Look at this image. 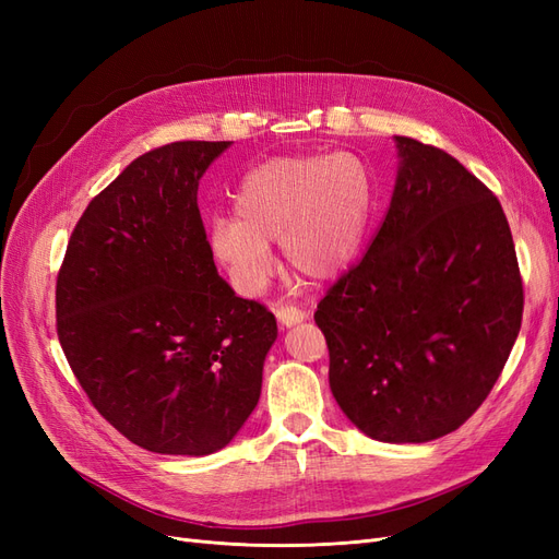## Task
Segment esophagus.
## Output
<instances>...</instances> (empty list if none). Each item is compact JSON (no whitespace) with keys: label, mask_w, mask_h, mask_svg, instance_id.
Segmentation results:
<instances>
[{"label":"esophagus","mask_w":559,"mask_h":559,"mask_svg":"<svg viewBox=\"0 0 559 559\" xmlns=\"http://www.w3.org/2000/svg\"><path fill=\"white\" fill-rule=\"evenodd\" d=\"M275 314H277V321L282 326H294V324H300L302 319H306V310L300 308H294V306H275Z\"/></svg>","instance_id":"obj_1"}]
</instances>
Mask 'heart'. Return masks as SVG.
Masks as SVG:
<instances>
[{
	"label": "heart",
	"mask_w": 559,
	"mask_h": 559,
	"mask_svg": "<svg viewBox=\"0 0 559 559\" xmlns=\"http://www.w3.org/2000/svg\"><path fill=\"white\" fill-rule=\"evenodd\" d=\"M373 210V179L349 154L265 160L235 193V218L210 224V249L242 294H259L273 275L270 242L308 280H333L357 259Z\"/></svg>",
	"instance_id": "heart-1"
}]
</instances>
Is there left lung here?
I'll list each match as a JSON object with an SVG mask.
<instances>
[{"mask_svg":"<svg viewBox=\"0 0 559 559\" xmlns=\"http://www.w3.org/2000/svg\"><path fill=\"white\" fill-rule=\"evenodd\" d=\"M392 202L319 300L329 384L384 443H427L476 413L509 361L524 292L501 202L443 148L396 138Z\"/></svg>","mask_w":559,"mask_h":559,"instance_id":"8db88e82","label":"left lung"}]
</instances>
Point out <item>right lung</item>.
Returning <instances> with one entry per match:
<instances>
[{
	"label": "right lung",
	"mask_w": 559,
	"mask_h": 559,
	"mask_svg": "<svg viewBox=\"0 0 559 559\" xmlns=\"http://www.w3.org/2000/svg\"><path fill=\"white\" fill-rule=\"evenodd\" d=\"M230 142L134 158L72 230L56 282L58 341L83 392L128 441L212 454L257 408L277 321L218 277L198 181Z\"/></svg>",
	"instance_id": "1"
}]
</instances>
